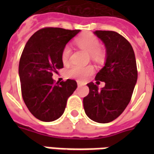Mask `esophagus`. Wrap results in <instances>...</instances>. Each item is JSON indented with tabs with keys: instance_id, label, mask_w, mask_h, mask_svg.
<instances>
[{
	"instance_id": "1",
	"label": "esophagus",
	"mask_w": 154,
	"mask_h": 154,
	"mask_svg": "<svg viewBox=\"0 0 154 154\" xmlns=\"http://www.w3.org/2000/svg\"><path fill=\"white\" fill-rule=\"evenodd\" d=\"M77 85H78V87H81L82 86V85H84V84L81 82H77Z\"/></svg>"
}]
</instances>
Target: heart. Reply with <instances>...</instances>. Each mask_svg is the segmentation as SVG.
<instances>
[{
  "instance_id": "b5f03b06",
  "label": "heart",
  "mask_w": 154,
  "mask_h": 154,
  "mask_svg": "<svg viewBox=\"0 0 154 154\" xmlns=\"http://www.w3.org/2000/svg\"><path fill=\"white\" fill-rule=\"evenodd\" d=\"M77 45L82 49L90 53L94 59H99L101 57V51L100 48V42L95 36L92 34L84 35L77 40ZM71 55V48L69 45L63 49L61 53V59L65 64L69 61ZM94 67L91 65L87 66H72L67 71L68 77L77 78L78 80H85L94 72Z\"/></svg>"
}]
</instances>
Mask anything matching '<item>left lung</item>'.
Returning a JSON list of instances; mask_svg holds the SVG:
<instances>
[{
  "label": "left lung",
  "instance_id": "8db88e82",
  "mask_svg": "<svg viewBox=\"0 0 154 154\" xmlns=\"http://www.w3.org/2000/svg\"><path fill=\"white\" fill-rule=\"evenodd\" d=\"M94 33L105 47V61L96 81L105 83L99 89L94 82L87 84L89 93L83 99L86 115L94 122L109 123L119 117L130 101L137 80L133 47L114 31L97 30Z\"/></svg>",
  "mask_w": 154,
  "mask_h": 154
}]
</instances>
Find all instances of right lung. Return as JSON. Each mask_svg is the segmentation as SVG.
I'll return each mask as SVG.
<instances>
[{"instance_id":"1","label":"right lung","mask_w":154,"mask_h":154,"mask_svg":"<svg viewBox=\"0 0 154 154\" xmlns=\"http://www.w3.org/2000/svg\"><path fill=\"white\" fill-rule=\"evenodd\" d=\"M80 32L45 28L35 32L24 48L18 70L23 100L40 121L53 122L61 117L67 99L77 89L74 80L54 84L52 77L63 68V49Z\"/></svg>"}]
</instances>
